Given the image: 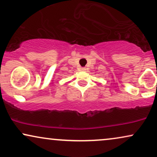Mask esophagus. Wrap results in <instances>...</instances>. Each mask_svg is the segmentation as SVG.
I'll use <instances>...</instances> for the list:
<instances>
[{
  "mask_svg": "<svg viewBox=\"0 0 157 157\" xmlns=\"http://www.w3.org/2000/svg\"><path fill=\"white\" fill-rule=\"evenodd\" d=\"M81 71H85V67H81Z\"/></svg>",
  "mask_w": 157,
  "mask_h": 157,
  "instance_id": "1",
  "label": "esophagus"
}]
</instances>
